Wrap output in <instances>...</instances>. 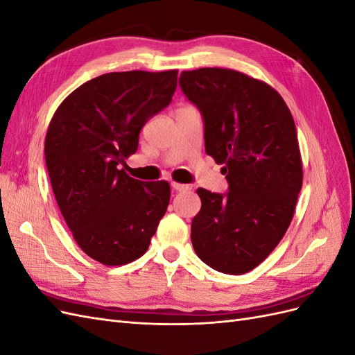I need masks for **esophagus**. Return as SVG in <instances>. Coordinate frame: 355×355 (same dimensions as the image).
Here are the masks:
<instances>
[{"label": "esophagus", "instance_id": "34e87169", "mask_svg": "<svg viewBox=\"0 0 355 355\" xmlns=\"http://www.w3.org/2000/svg\"><path fill=\"white\" fill-rule=\"evenodd\" d=\"M171 188H173L175 191H179V192H182V191H189V189H191V187H189V185L178 184V182H171Z\"/></svg>", "mask_w": 355, "mask_h": 355}]
</instances>
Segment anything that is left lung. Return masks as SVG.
Masks as SVG:
<instances>
[{
	"instance_id": "1",
	"label": "left lung",
	"mask_w": 355,
	"mask_h": 355,
	"mask_svg": "<svg viewBox=\"0 0 355 355\" xmlns=\"http://www.w3.org/2000/svg\"><path fill=\"white\" fill-rule=\"evenodd\" d=\"M179 85L200 110L206 153L223 164L230 185L223 196L197 189L192 245L213 270L245 274L270 256L293 219L304 179L293 116L271 85L234 69L184 71Z\"/></svg>"
}]
</instances>
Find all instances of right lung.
Returning a JSON list of instances; mask_svg holds the SVG:
<instances>
[{
    "instance_id": "obj_1",
    "label": "right lung",
    "mask_w": 355,
    "mask_h": 355,
    "mask_svg": "<svg viewBox=\"0 0 355 355\" xmlns=\"http://www.w3.org/2000/svg\"><path fill=\"white\" fill-rule=\"evenodd\" d=\"M176 85V69L103 73L75 89L51 118L44 151L58 206L81 250L103 265L139 259L167 210V182L145 184L120 164Z\"/></svg>"
}]
</instances>
